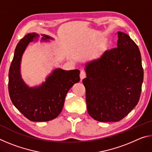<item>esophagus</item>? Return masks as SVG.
Instances as JSON below:
<instances>
[{
	"label": "esophagus",
	"instance_id": "obj_1",
	"mask_svg": "<svg viewBox=\"0 0 152 152\" xmlns=\"http://www.w3.org/2000/svg\"><path fill=\"white\" fill-rule=\"evenodd\" d=\"M86 74L85 72L82 70L80 72V78L81 80L82 79H84V78H86Z\"/></svg>",
	"mask_w": 152,
	"mask_h": 152
}]
</instances>
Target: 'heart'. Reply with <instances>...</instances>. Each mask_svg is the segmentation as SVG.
<instances>
[{"instance_id":"obj_1","label":"heart","mask_w":152,"mask_h":152,"mask_svg":"<svg viewBox=\"0 0 152 152\" xmlns=\"http://www.w3.org/2000/svg\"><path fill=\"white\" fill-rule=\"evenodd\" d=\"M105 39H106L105 38H103V39H102V41H105Z\"/></svg>"}]
</instances>
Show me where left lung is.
Here are the masks:
<instances>
[{"label":"left lung","mask_w":152,"mask_h":152,"mask_svg":"<svg viewBox=\"0 0 152 152\" xmlns=\"http://www.w3.org/2000/svg\"><path fill=\"white\" fill-rule=\"evenodd\" d=\"M117 48L86 64L87 110L101 122L123 119L137 104L143 80L140 51L127 34L118 32Z\"/></svg>","instance_id":"left-lung-1"}]
</instances>
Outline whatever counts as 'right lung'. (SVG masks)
<instances>
[{"instance_id":"obj_1","label":"right lung","mask_w":152,"mask_h":152,"mask_svg":"<svg viewBox=\"0 0 152 152\" xmlns=\"http://www.w3.org/2000/svg\"><path fill=\"white\" fill-rule=\"evenodd\" d=\"M42 35V40L52 39ZM37 37V33H29L18 43L9 69V92L12 104L25 117L31 121L43 122L60 114L66 94L80 81V71L56 69L41 86H28L20 76V61L27 45Z\"/></svg>"}]
</instances>
